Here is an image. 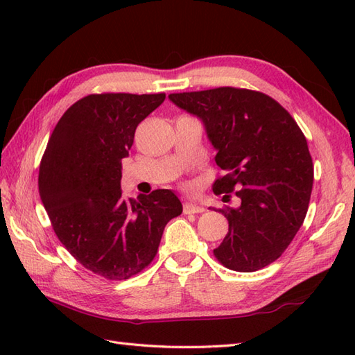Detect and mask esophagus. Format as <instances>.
I'll list each match as a JSON object with an SVG mask.
<instances>
[{
    "label": "esophagus",
    "instance_id": "esophagus-1",
    "mask_svg": "<svg viewBox=\"0 0 355 355\" xmlns=\"http://www.w3.org/2000/svg\"><path fill=\"white\" fill-rule=\"evenodd\" d=\"M183 210H184L186 215H189V214H201V212H205V207L195 205V202L186 201L184 205H183Z\"/></svg>",
    "mask_w": 355,
    "mask_h": 355
}]
</instances>
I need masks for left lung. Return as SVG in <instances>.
I'll return each mask as SVG.
<instances>
[{
    "label": "left lung",
    "instance_id": "1",
    "mask_svg": "<svg viewBox=\"0 0 355 355\" xmlns=\"http://www.w3.org/2000/svg\"><path fill=\"white\" fill-rule=\"evenodd\" d=\"M201 120L225 172L216 193L236 189L238 207L220 209L229 233L214 253L223 266L250 273L275 262L302 225L313 189V160L297 123L270 96L221 87L169 94Z\"/></svg>",
    "mask_w": 355,
    "mask_h": 355
}]
</instances>
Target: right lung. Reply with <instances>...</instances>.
<instances>
[{"instance_id": "add662e5", "label": "right lung", "mask_w": 355, "mask_h": 355, "mask_svg": "<svg viewBox=\"0 0 355 355\" xmlns=\"http://www.w3.org/2000/svg\"><path fill=\"white\" fill-rule=\"evenodd\" d=\"M164 94H89L53 130L40 166V195L56 236L82 266L112 281L140 273L163 230L183 212L169 189L125 200L122 160L135 128Z\"/></svg>"}]
</instances>
